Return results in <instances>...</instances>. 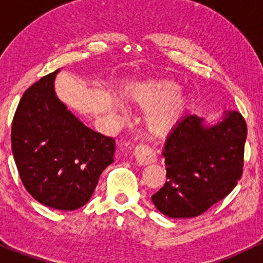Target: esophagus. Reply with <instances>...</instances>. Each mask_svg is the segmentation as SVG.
Returning <instances> with one entry per match:
<instances>
[{"label": "esophagus", "mask_w": 263, "mask_h": 263, "mask_svg": "<svg viewBox=\"0 0 263 263\" xmlns=\"http://www.w3.org/2000/svg\"><path fill=\"white\" fill-rule=\"evenodd\" d=\"M134 156L138 163L141 165L152 164L156 161L155 152L150 146L145 145V144H139V145L135 146Z\"/></svg>", "instance_id": "1"}]
</instances>
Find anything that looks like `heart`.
Returning <instances> with one entry per match:
<instances>
[{
  "instance_id": "1",
  "label": "heart",
  "mask_w": 263,
  "mask_h": 263,
  "mask_svg": "<svg viewBox=\"0 0 263 263\" xmlns=\"http://www.w3.org/2000/svg\"><path fill=\"white\" fill-rule=\"evenodd\" d=\"M175 85L170 82L147 84L135 94L134 102L144 109H150L163 101L147 116V128L155 134L170 132L184 111L186 98L182 93H174Z\"/></svg>"
}]
</instances>
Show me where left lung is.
Masks as SVG:
<instances>
[{
	"label": "left lung",
	"instance_id": "1",
	"mask_svg": "<svg viewBox=\"0 0 263 263\" xmlns=\"http://www.w3.org/2000/svg\"><path fill=\"white\" fill-rule=\"evenodd\" d=\"M246 137L238 111H225L214 126H203L196 116L182 118L166 138L167 181L152 196L156 209L173 219H189L221 201L242 176Z\"/></svg>",
	"mask_w": 263,
	"mask_h": 263
}]
</instances>
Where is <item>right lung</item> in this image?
I'll list each match as a JSON object with an SVG mask.
<instances>
[{"mask_svg": "<svg viewBox=\"0 0 263 263\" xmlns=\"http://www.w3.org/2000/svg\"><path fill=\"white\" fill-rule=\"evenodd\" d=\"M60 69L23 93L11 143L26 190L42 205L73 211L88 202L103 170L113 163L116 141L85 126L54 93Z\"/></svg>", "mask_w": 263, "mask_h": 263, "instance_id": "right-lung-1", "label": "right lung"}]
</instances>
